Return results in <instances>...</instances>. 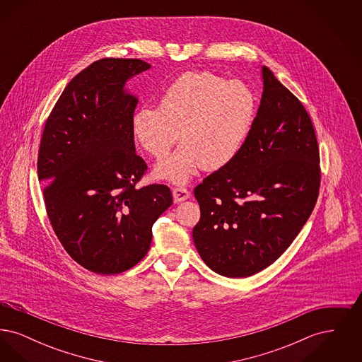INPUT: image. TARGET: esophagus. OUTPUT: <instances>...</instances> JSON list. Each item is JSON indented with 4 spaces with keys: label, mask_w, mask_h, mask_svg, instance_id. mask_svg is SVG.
Returning a JSON list of instances; mask_svg holds the SVG:
<instances>
[{
    "label": "esophagus",
    "mask_w": 362,
    "mask_h": 362,
    "mask_svg": "<svg viewBox=\"0 0 362 362\" xmlns=\"http://www.w3.org/2000/svg\"><path fill=\"white\" fill-rule=\"evenodd\" d=\"M173 199L175 202H183L189 198V191L185 187H176L173 189Z\"/></svg>",
    "instance_id": "esophagus-1"
}]
</instances>
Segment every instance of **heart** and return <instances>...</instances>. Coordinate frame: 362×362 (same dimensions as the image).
<instances>
[{
	"instance_id": "heart-1",
	"label": "heart",
	"mask_w": 362,
	"mask_h": 362,
	"mask_svg": "<svg viewBox=\"0 0 362 362\" xmlns=\"http://www.w3.org/2000/svg\"><path fill=\"white\" fill-rule=\"evenodd\" d=\"M258 111L255 90L241 80L226 81L209 71H187L173 80L157 107L144 105L132 117L138 144L161 158L156 177L187 183L199 167L214 171L236 158L245 145Z\"/></svg>"
}]
</instances>
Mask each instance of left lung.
Wrapping results in <instances>:
<instances>
[{"label":"left lung","mask_w":362,"mask_h":362,"mask_svg":"<svg viewBox=\"0 0 362 362\" xmlns=\"http://www.w3.org/2000/svg\"><path fill=\"white\" fill-rule=\"evenodd\" d=\"M263 93L252 130L233 161L194 189L198 254L217 274L254 276L292 244L315 207L319 148L304 105L262 66Z\"/></svg>","instance_id":"left-lung-1"}]
</instances>
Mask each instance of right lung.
<instances>
[{
  "mask_svg": "<svg viewBox=\"0 0 362 362\" xmlns=\"http://www.w3.org/2000/svg\"><path fill=\"white\" fill-rule=\"evenodd\" d=\"M151 65L104 58L80 71L46 122L37 157L52 229L86 270L111 276L144 258L152 226L173 205L163 185L137 189L146 171L136 153L132 117L138 98L126 84Z\"/></svg>",
  "mask_w": 362,
  "mask_h": 362,
  "instance_id": "1",
  "label": "right lung"
}]
</instances>
